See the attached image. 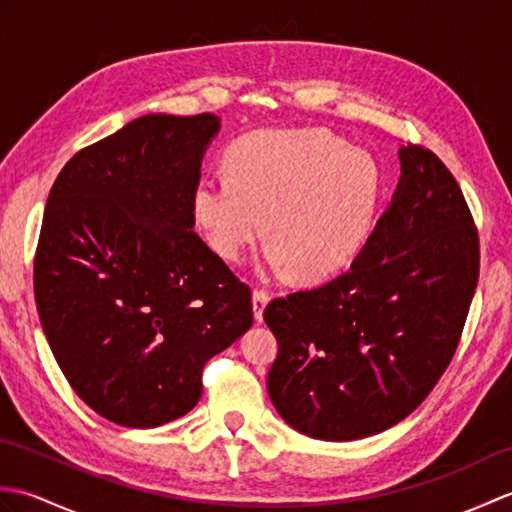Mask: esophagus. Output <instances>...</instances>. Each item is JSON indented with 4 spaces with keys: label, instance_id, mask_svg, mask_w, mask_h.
I'll return each instance as SVG.
<instances>
[{
    "label": "esophagus",
    "instance_id": "obj_1",
    "mask_svg": "<svg viewBox=\"0 0 512 512\" xmlns=\"http://www.w3.org/2000/svg\"><path fill=\"white\" fill-rule=\"evenodd\" d=\"M270 295L266 290H255L253 292V314H255V321L262 323L264 321V310L268 306Z\"/></svg>",
    "mask_w": 512,
    "mask_h": 512
}]
</instances>
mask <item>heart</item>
Returning <instances> with one entry per match:
<instances>
[{
	"label": "heart",
	"instance_id": "heart-1",
	"mask_svg": "<svg viewBox=\"0 0 512 512\" xmlns=\"http://www.w3.org/2000/svg\"><path fill=\"white\" fill-rule=\"evenodd\" d=\"M227 176L200 180L193 213L213 250L239 264L262 235L268 266L301 279L339 273L363 246L380 198L374 158L325 129H268L228 149Z\"/></svg>",
	"mask_w": 512,
	"mask_h": 512
}]
</instances>
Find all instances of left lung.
<instances>
[{
  "label": "left lung",
  "mask_w": 512,
  "mask_h": 512,
  "mask_svg": "<svg viewBox=\"0 0 512 512\" xmlns=\"http://www.w3.org/2000/svg\"><path fill=\"white\" fill-rule=\"evenodd\" d=\"M400 180L350 270L273 299L279 352L268 394L310 438L347 442L405 420L460 343L480 277V237L444 162L398 149Z\"/></svg>",
  "instance_id": "1"
}]
</instances>
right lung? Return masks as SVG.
<instances>
[{"label":"right lung","mask_w":512,"mask_h":512,"mask_svg":"<svg viewBox=\"0 0 512 512\" xmlns=\"http://www.w3.org/2000/svg\"><path fill=\"white\" fill-rule=\"evenodd\" d=\"M215 114H147L54 180L35 255L39 319L99 416L151 429L189 413L202 369L253 325L250 288L193 231Z\"/></svg>","instance_id":"add662e5"}]
</instances>
